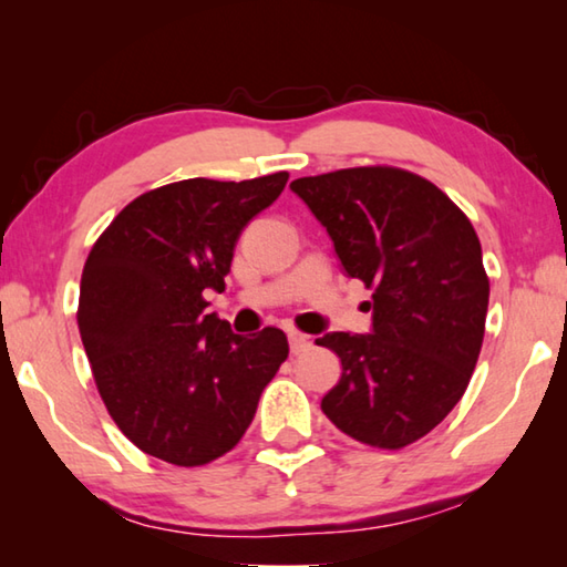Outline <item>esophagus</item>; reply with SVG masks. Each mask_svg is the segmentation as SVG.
<instances>
[{"instance_id": "1", "label": "esophagus", "mask_w": 567, "mask_h": 567, "mask_svg": "<svg viewBox=\"0 0 567 567\" xmlns=\"http://www.w3.org/2000/svg\"><path fill=\"white\" fill-rule=\"evenodd\" d=\"M307 348H310V338L302 332H290V352L292 354H302Z\"/></svg>"}]
</instances>
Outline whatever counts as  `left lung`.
Instances as JSON below:
<instances>
[{"label": "left lung", "instance_id": "1", "mask_svg": "<svg viewBox=\"0 0 567 567\" xmlns=\"http://www.w3.org/2000/svg\"><path fill=\"white\" fill-rule=\"evenodd\" d=\"M290 187L328 227L344 272L372 290V334L315 340L342 362L322 412L362 445L415 443L463 398L483 348L491 280L475 229L443 189L400 167Z\"/></svg>", "mask_w": 567, "mask_h": 567}]
</instances>
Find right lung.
I'll return each mask as SVG.
<instances>
[{"instance_id": "right-lung-1", "label": "right lung", "mask_w": 567, "mask_h": 567, "mask_svg": "<svg viewBox=\"0 0 567 567\" xmlns=\"http://www.w3.org/2000/svg\"><path fill=\"white\" fill-rule=\"evenodd\" d=\"M287 177L172 182L132 199L94 243L76 324L104 408L142 453L179 467L223 457L290 354L282 330L243 338L205 312L239 233Z\"/></svg>"}]
</instances>
